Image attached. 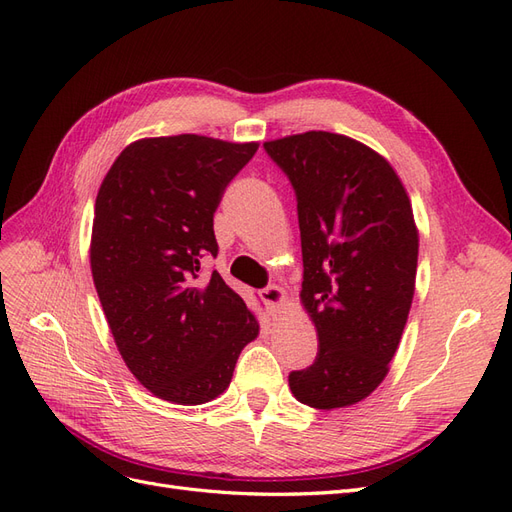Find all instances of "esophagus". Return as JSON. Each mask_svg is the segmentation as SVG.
Returning <instances> with one entry per match:
<instances>
[{"instance_id":"1","label":"esophagus","mask_w":512,"mask_h":512,"mask_svg":"<svg viewBox=\"0 0 512 512\" xmlns=\"http://www.w3.org/2000/svg\"><path fill=\"white\" fill-rule=\"evenodd\" d=\"M260 299L267 303L269 309H275V307H280L284 303L286 292L280 286H267V288L260 290Z\"/></svg>"}]
</instances>
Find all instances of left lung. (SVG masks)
Returning a JSON list of instances; mask_svg holds the SVG:
<instances>
[{
	"instance_id": "obj_1",
	"label": "left lung",
	"mask_w": 512,
	"mask_h": 512,
	"mask_svg": "<svg viewBox=\"0 0 512 512\" xmlns=\"http://www.w3.org/2000/svg\"><path fill=\"white\" fill-rule=\"evenodd\" d=\"M297 194L301 303L316 361L290 371L301 404L346 408L389 374L414 297L418 230L404 183L380 153L312 130L265 143Z\"/></svg>"
}]
</instances>
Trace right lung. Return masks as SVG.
Wrapping results in <instances>:
<instances>
[{
  "label": "right lung",
  "mask_w": 512,
  "mask_h": 512,
  "mask_svg": "<svg viewBox=\"0 0 512 512\" xmlns=\"http://www.w3.org/2000/svg\"><path fill=\"white\" fill-rule=\"evenodd\" d=\"M258 143L179 134L119 153L96 198L91 275L119 354L156 397L198 406L222 395L258 322L222 275L213 213Z\"/></svg>",
  "instance_id": "add662e5"
}]
</instances>
